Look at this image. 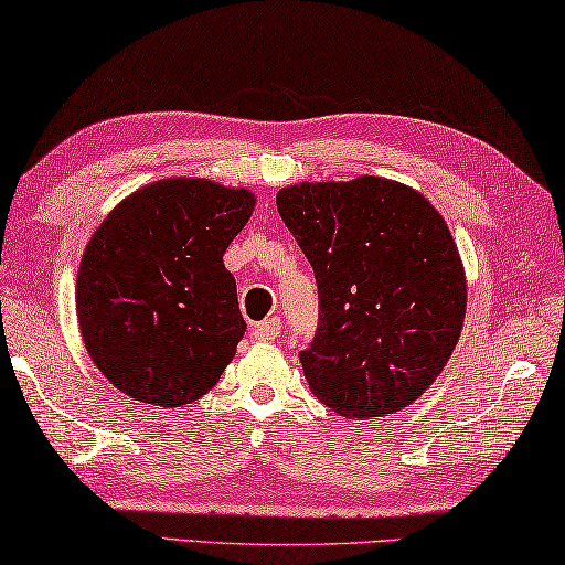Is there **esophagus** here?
I'll return each mask as SVG.
<instances>
[{
    "mask_svg": "<svg viewBox=\"0 0 565 565\" xmlns=\"http://www.w3.org/2000/svg\"><path fill=\"white\" fill-rule=\"evenodd\" d=\"M279 331H281V324H279V319L274 317V319H264V321H258V324L250 327V337L258 339V342H271V339L279 337Z\"/></svg>",
    "mask_w": 565,
    "mask_h": 565,
    "instance_id": "1",
    "label": "esophagus"
}]
</instances>
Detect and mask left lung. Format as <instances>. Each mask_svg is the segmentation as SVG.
Segmentation results:
<instances>
[{"mask_svg":"<svg viewBox=\"0 0 565 565\" xmlns=\"http://www.w3.org/2000/svg\"><path fill=\"white\" fill-rule=\"evenodd\" d=\"M276 209L319 286V331L301 352L311 395L349 419L409 407L440 377L468 309L440 211L380 175L286 185Z\"/></svg>","mask_w":565,"mask_h":565,"instance_id":"1","label":"left lung"}]
</instances>
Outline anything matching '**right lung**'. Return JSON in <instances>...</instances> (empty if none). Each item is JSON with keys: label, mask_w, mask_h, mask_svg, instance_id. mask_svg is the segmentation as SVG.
I'll use <instances>...</instances> for the list:
<instances>
[{"label": "right lung", "mask_w": 565, "mask_h": 565, "mask_svg": "<svg viewBox=\"0 0 565 565\" xmlns=\"http://www.w3.org/2000/svg\"><path fill=\"white\" fill-rule=\"evenodd\" d=\"M248 188L163 178L122 199L77 268V324L107 382L146 405L203 397L246 331L223 254L254 213Z\"/></svg>", "instance_id": "obj_1"}]
</instances>
